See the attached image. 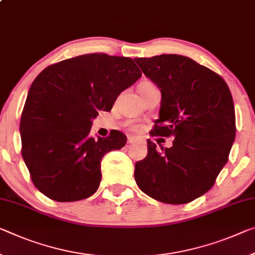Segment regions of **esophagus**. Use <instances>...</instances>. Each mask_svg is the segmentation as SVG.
Here are the masks:
<instances>
[{"label": "esophagus", "instance_id": "34e87169", "mask_svg": "<svg viewBox=\"0 0 255 255\" xmlns=\"http://www.w3.org/2000/svg\"><path fill=\"white\" fill-rule=\"evenodd\" d=\"M136 140H137V138H136V137H134V136H129V137H128V143H129V144L135 143Z\"/></svg>", "mask_w": 255, "mask_h": 255}]
</instances>
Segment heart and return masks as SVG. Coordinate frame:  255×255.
Masks as SVG:
<instances>
[{"mask_svg": "<svg viewBox=\"0 0 255 255\" xmlns=\"http://www.w3.org/2000/svg\"><path fill=\"white\" fill-rule=\"evenodd\" d=\"M143 85H151V84H149V83H143L142 85H140V86H143Z\"/></svg>", "mask_w": 255, "mask_h": 255, "instance_id": "1", "label": "heart"}]
</instances>
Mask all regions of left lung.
<instances>
[{
  "label": "left lung",
  "instance_id": "left-lung-1",
  "mask_svg": "<svg viewBox=\"0 0 255 255\" xmlns=\"http://www.w3.org/2000/svg\"><path fill=\"white\" fill-rule=\"evenodd\" d=\"M161 91L152 136L173 137L171 147L147 139V155L135 164V180L152 199L185 204L207 193L227 163L236 135L235 108L228 85L187 56L136 58Z\"/></svg>",
  "mask_w": 255,
  "mask_h": 255
}]
</instances>
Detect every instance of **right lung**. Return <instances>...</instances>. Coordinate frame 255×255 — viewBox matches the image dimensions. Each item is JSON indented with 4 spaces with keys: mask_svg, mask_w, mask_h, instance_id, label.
<instances>
[{
    "mask_svg": "<svg viewBox=\"0 0 255 255\" xmlns=\"http://www.w3.org/2000/svg\"><path fill=\"white\" fill-rule=\"evenodd\" d=\"M142 76L134 60L92 53L51 64L36 77L20 120L21 154L35 187L48 199L74 202L99 188L101 160L127 143L121 131L93 138L92 119L111 111Z\"/></svg>",
    "mask_w": 255,
    "mask_h": 255,
    "instance_id": "right-lung-1",
    "label": "right lung"
}]
</instances>
